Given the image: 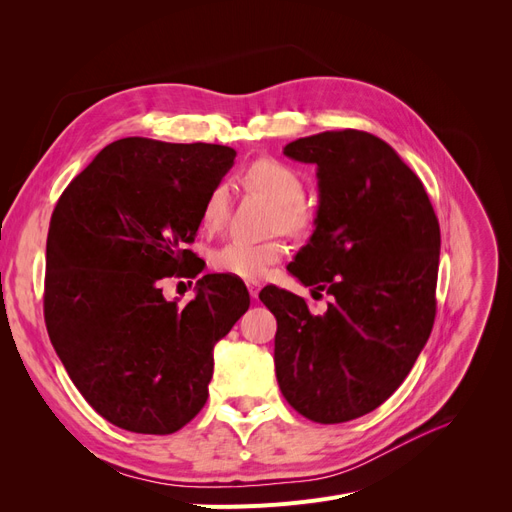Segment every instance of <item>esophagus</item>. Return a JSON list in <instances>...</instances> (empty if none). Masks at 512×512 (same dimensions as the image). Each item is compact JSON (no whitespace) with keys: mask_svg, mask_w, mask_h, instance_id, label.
<instances>
[{"mask_svg":"<svg viewBox=\"0 0 512 512\" xmlns=\"http://www.w3.org/2000/svg\"><path fill=\"white\" fill-rule=\"evenodd\" d=\"M247 288H249L251 299H257V297H259V284H257V282H247Z\"/></svg>","mask_w":512,"mask_h":512,"instance_id":"esophagus-1","label":"esophagus"}]
</instances>
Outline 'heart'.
I'll use <instances>...</instances> for the list:
<instances>
[{
  "instance_id": "obj_1",
  "label": "heart",
  "mask_w": 512,
  "mask_h": 512,
  "mask_svg": "<svg viewBox=\"0 0 512 512\" xmlns=\"http://www.w3.org/2000/svg\"><path fill=\"white\" fill-rule=\"evenodd\" d=\"M245 182L276 201L274 226L301 236L311 228V213L303 203L305 184L301 176L278 159L263 157L253 161L245 170ZM228 186L224 182L213 184L201 205V226L205 230H218L228 215ZM284 255V242L272 240H245L232 238L211 253V265L215 270L240 280H259L270 265Z\"/></svg>"
}]
</instances>
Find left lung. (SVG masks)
<instances>
[{
    "label": "left lung",
    "instance_id": "1",
    "mask_svg": "<svg viewBox=\"0 0 512 512\" xmlns=\"http://www.w3.org/2000/svg\"><path fill=\"white\" fill-rule=\"evenodd\" d=\"M284 155L317 166L319 207L288 272L334 297L324 315L278 286L274 361L288 405L315 423L378 409L405 382L432 334L440 224L417 174L363 130L292 141Z\"/></svg>",
    "mask_w": 512,
    "mask_h": 512
}]
</instances>
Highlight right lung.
<instances>
[{"label":"right lung","mask_w":512,"mask_h":512,"mask_svg":"<svg viewBox=\"0 0 512 512\" xmlns=\"http://www.w3.org/2000/svg\"><path fill=\"white\" fill-rule=\"evenodd\" d=\"M236 151L207 143L120 139L62 193L47 234L45 326L70 380L110 423L178 432L207 402L213 346L249 309L226 274L197 280L184 307L166 278H195L201 205Z\"/></svg>","instance_id":"add662e5"}]
</instances>
